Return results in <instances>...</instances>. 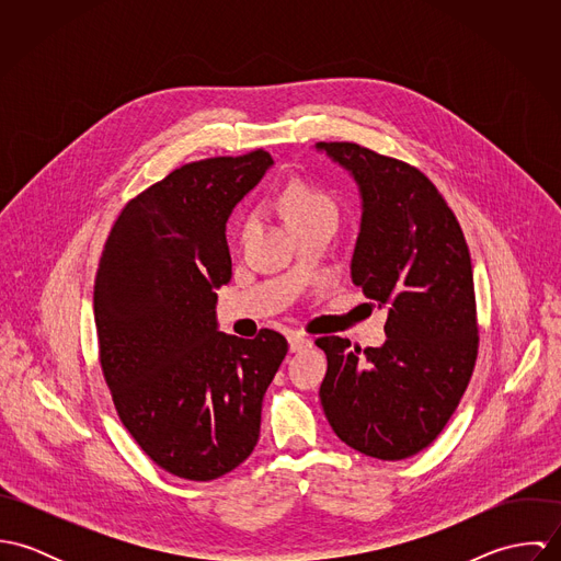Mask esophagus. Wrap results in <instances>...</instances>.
I'll use <instances>...</instances> for the list:
<instances>
[{"label":"esophagus","mask_w":561,"mask_h":561,"mask_svg":"<svg viewBox=\"0 0 561 561\" xmlns=\"http://www.w3.org/2000/svg\"><path fill=\"white\" fill-rule=\"evenodd\" d=\"M287 341H289V352H302V350L311 347V341L302 332H296V330L287 334Z\"/></svg>","instance_id":"34e87169"}]
</instances>
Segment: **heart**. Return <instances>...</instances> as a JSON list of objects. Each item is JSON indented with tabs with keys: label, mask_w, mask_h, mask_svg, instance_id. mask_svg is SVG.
<instances>
[{
	"label": "heart",
	"mask_w": 561,
	"mask_h": 561,
	"mask_svg": "<svg viewBox=\"0 0 561 561\" xmlns=\"http://www.w3.org/2000/svg\"><path fill=\"white\" fill-rule=\"evenodd\" d=\"M280 209L289 227H298L323 216L336 218L334 198L325 190H321L320 185L305 179H296L283 190Z\"/></svg>",
	"instance_id": "obj_1"
}]
</instances>
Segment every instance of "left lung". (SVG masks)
<instances>
[{"label":"left lung","instance_id":"8db88e82","mask_svg":"<svg viewBox=\"0 0 561 561\" xmlns=\"http://www.w3.org/2000/svg\"><path fill=\"white\" fill-rule=\"evenodd\" d=\"M360 194L352 280L387 309V341L350 347L321 336L328 371L320 400L352 449L403 460L425 449L462 400L478 358L469 245L434 183L416 168L354 142H318Z\"/></svg>","mask_w":561,"mask_h":561}]
</instances>
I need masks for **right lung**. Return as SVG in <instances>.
Returning a JSON list of instances; mask_svg holds the SVG:
<instances>
[{
  "label": "right lung",
  "instance_id": "right-lung-1",
  "mask_svg": "<svg viewBox=\"0 0 561 561\" xmlns=\"http://www.w3.org/2000/svg\"><path fill=\"white\" fill-rule=\"evenodd\" d=\"M274 161L265 151L192 161L127 203L94 280L105 382L123 425L163 471L218 480L252 454L283 334L218 330L231 280L227 220Z\"/></svg>",
  "mask_w": 561,
  "mask_h": 561
}]
</instances>
